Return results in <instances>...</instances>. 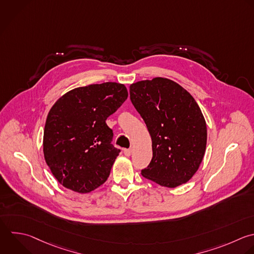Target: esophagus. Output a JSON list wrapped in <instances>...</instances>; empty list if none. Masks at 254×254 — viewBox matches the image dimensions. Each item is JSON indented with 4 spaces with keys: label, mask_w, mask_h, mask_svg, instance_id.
I'll use <instances>...</instances> for the list:
<instances>
[{
    "label": "esophagus",
    "mask_w": 254,
    "mask_h": 254,
    "mask_svg": "<svg viewBox=\"0 0 254 254\" xmlns=\"http://www.w3.org/2000/svg\"><path fill=\"white\" fill-rule=\"evenodd\" d=\"M132 153H133V149H132V148H129V149H125V150H124V155L127 156V157L131 156Z\"/></svg>",
    "instance_id": "esophagus-1"
}]
</instances>
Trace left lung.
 Returning <instances> with one entry per match:
<instances>
[{"mask_svg": "<svg viewBox=\"0 0 254 254\" xmlns=\"http://www.w3.org/2000/svg\"><path fill=\"white\" fill-rule=\"evenodd\" d=\"M130 99L146 123L153 157L141 174L166 188L189 182L206 148V124L194 98L177 82L155 77L130 85Z\"/></svg>", "mask_w": 254, "mask_h": 254, "instance_id": "1", "label": "left lung"}]
</instances>
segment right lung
Listing matches in <instances>:
<instances>
[{"label":"right lung","mask_w":254,"mask_h":254,"mask_svg":"<svg viewBox=\"0 0 254 254\" xmlns=\"http://www.w3.org/2000/svg\"><path fill=\"white\" fill-rule=\"evenodd\" d=\"M124 84L104 82L69 90L51 108L44 131L45 160L58 182L79 193L103 185L119 155L106 119L127 99Z\"/></svg>","instance_id":"right-lung-1"}]
</instances>
